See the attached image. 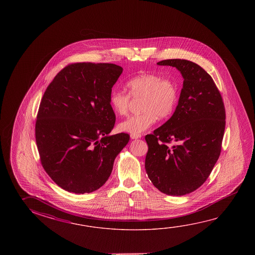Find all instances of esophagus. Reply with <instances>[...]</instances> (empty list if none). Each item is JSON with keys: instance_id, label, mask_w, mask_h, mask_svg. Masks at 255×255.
I'll return each instance as SVG.
<instances>
[{"instance_id": "obj_1", "label": "esophagus", "mask_w": 255, "mask_h": 255, "mask_svg": "<svg viewBox=\"0 0 255 255\" xmlns=\"http://www.w3.org/2000/svg\"><path fill=\"white\" fill-rule=\"evenodd\" d=\"M141 136L140 135H130V138L131 139H138V138H140Z\"/></svg>"}]
</instances>
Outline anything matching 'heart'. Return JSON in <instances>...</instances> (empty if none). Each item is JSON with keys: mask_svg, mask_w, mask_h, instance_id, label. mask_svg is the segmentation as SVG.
<instances>
[{"mask_svg": "<svg viewBox=\"0 0 255 255\" xmlns=\"http://www.w3.org/2000/svg\"><path fill=\"white\" fill-rule=\"evenodd\" d=\"M129 94L123 91H114L109 99L111 109L117 116H126L129 109L130 96L140 99L139 115L128 117L121 122L117 129L122 132L140 135L154 125L157 117H170L178 102V90L170 79H163L155 74H142L126 83Z\"/></svg>", "mask_w": 255, "mask_h": 255, "instance_id": "obj_1", "label": "heart"}]
</instances>
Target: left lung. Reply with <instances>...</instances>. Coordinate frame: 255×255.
Masks as SVG:
<instances>
[{"mask_svg":"<svg viewBox=\"0 0 255 255\" xmlns=\"http://www.w3.org/2000/svg\"><path fill=\"white\" fill-rule=\"evenodd\" d=\"M157 65L176 67L183 77V87L171 118L145 137V168L161 192L184 196L204 184L217 162L225 108L213 78L196 63L165 59ZM171 141L175 144L171 147Z\"/></svg>","mask_w":255,"mask_h":255,"instance_id":"left-lung-1","label":"left lung"}]
</instances>
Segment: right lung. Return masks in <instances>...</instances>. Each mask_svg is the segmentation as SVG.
<instances>
[{"instance_id":"add662e5","label":"right lung","mask_w":255,"mask_h":255,"mask_svg":"<svg viewBox=\"0 0 255 255\" xmlns=\"http://www.w3.org/2000/svg\"><path fill=\"white\" fill-rule=\"evenodd\" d=\"M123 67L75 63L47 87L38 110L35 140L42 167L68 192L95 191L109 180L127 133L109 135L116 115L109 99Z\"/></svg>"}]
</instances>
